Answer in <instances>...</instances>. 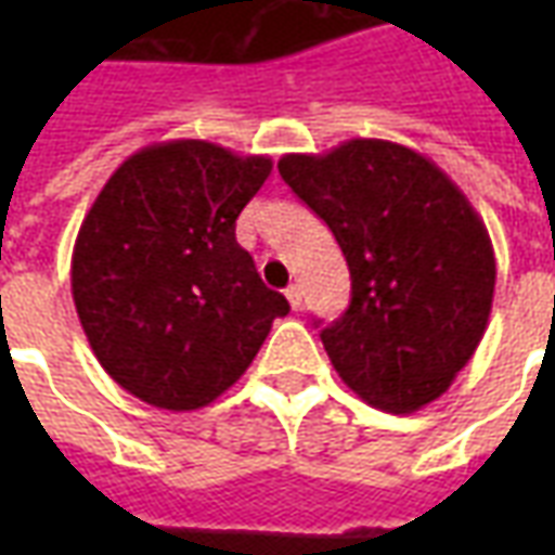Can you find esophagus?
Wrapping results in <instances>:
<instances>
[{
  "label": "esophagus",
  "mask_w": 555,
  "mask_h": 555,
  "mask_svg": "<svg viewBox=\"0 0 555 555\" xmlns=\"http://www.w3.org/2000/svg\"><path fill=\"white\" fill-rule=\"evenodd\" d=\"M285 297H288L291 309H294V312H297V309H300V306H302L300 285H291V288H285Z\"/></svg>",
  "instance_id": "1"
}]
</instances>
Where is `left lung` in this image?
<instances>
[{"label":"left lung","instance_id":"1","mask_svg":"<svg viewBox=\"0 0 555 555\" xmlns=\"http://www.w3.org/2000/svg\"><path fill=\"white\" fill-rule=\"evenodd\" d=\"M279 175L348 261L350 306L321 330L338 377L386 413L437 401L493 306L496 258L476 207L437 163L386 139L285 154Z\"/></svg>","mask_w":555,"mask_h":555}]
</instances>
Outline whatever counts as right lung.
I'll return each instance as SVG.
<instances>
[{
    "mask_svg": "<svg viewBox=\"0 0 555 555\" xmlns=\"http://www.w3.org/2000/svg\"><path fill=\"white\" fill-rule=\"evenodd\" d=\"M273 169L205 139L127 157L79 225L70 291L94 357L130 396L198 410L241 380L288 300L234 222Z\"/></svg>",
    "mask_w": 555,
    "mask_h": 555,
    "instance_id": "1",
    "label": "right lung"
}]
</instances>
